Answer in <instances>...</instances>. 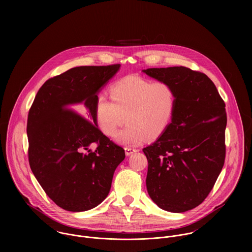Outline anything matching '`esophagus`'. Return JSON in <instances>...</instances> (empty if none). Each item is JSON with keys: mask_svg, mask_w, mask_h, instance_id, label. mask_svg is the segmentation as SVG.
<instances>
[{"mask_svg": "<svg viewBox=\"0 0 252 252\" xmlns=\"http://www.w3.org/2000/svg\"><path fill=\"white\" fill-rule=\"evenodd\" d=\"M137 151H138L137 148H133V147H130V146H126V147H125V154H126L127 156L132 155L133 153H135V152H137Z\"/></svg>", "mask_w": 252, "mask_h": 252, "instance_id": "34e87169", "label": "esophagus"}]
</instances>
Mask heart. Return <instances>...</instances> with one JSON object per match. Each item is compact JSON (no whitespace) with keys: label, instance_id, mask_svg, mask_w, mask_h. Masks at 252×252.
Instances as JSON below:
<instances>
[{"label":"heart","instance_id":"heart-1","mask_svg":"<svg viewBox=\"0 0 252 252\" xmlns=\"http://www.w3.org/2000/svg\"><path fill=\"white\" fill-rule=\"evenodd\" d=\"M109 93L112 101L104 92L98 95L96 118L108 137H113L125 120L128 122L115 138L120 144L137 145L146 138L156 139L172 121L177 94L168 82L128 75L112 83Z\"/></svg>","mask_w":252,"mask_h":252}]
</instances>
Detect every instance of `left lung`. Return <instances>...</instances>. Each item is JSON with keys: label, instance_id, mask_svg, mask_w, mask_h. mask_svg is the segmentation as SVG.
I'll use <instances>...</instances> for the list:
<instances>
[{"label": "left lung", "instance_id": "8db88e82", "mask_svg": "<svg viewBox=\"0 0 252 252\" xmlns=\"http://www.w3.org/2000/svg\"><path fill=\"white\" fill-rule=\"evenodd\" d=\"M143 72L170 83L177 94L172 122L155 143L143 149L148 161L147 192L162 210L184 213L204 202L223 168L225 103L203 72L186 67Z\"/></svg>", "mask_w": 252, "mask_h": 252}]
</instances>
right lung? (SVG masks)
I'll return each mask as SVG.
<instances>
[{
	"label": "right lung",
	"mask_w": 252,
	"mask_h": 252,
	"mask_svg": "<svg viewBox=\"0 0 252 252\" xmlns=\"http://www.w3.org/2000/svg\"><path fill=\"white\" fill-rule=\"evenodd\" d=\"M120 64L81 66L46 80L28 113V157L31 170L46 195L60 208L85 212L108 195L124 149L97 126L100 89ZM81 104L86 118L72 108ZM97 144L95 152L88 147Z\"/></svg>",
	"instance_id": "add662e5"
}]
</instances>
